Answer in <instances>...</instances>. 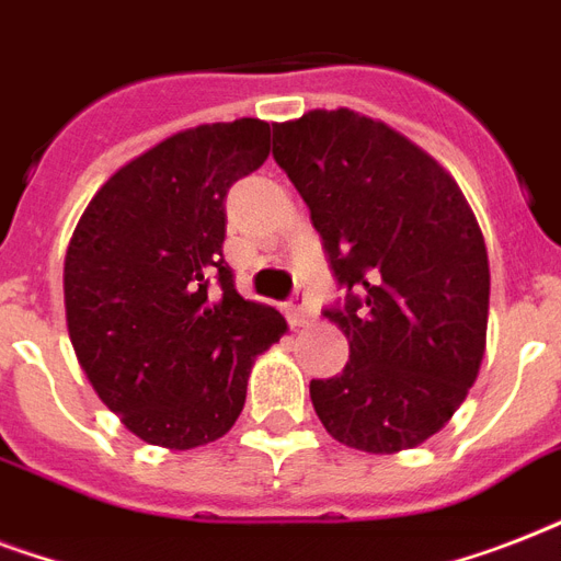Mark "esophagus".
<instances>
[{
	"label": "esophagus",
	"mask_w": 561,
	"mask_h": 561,
	"mask_svg": "<svg viewBox=\"0 0 561 561\" xmlns=\"http://www.w3.org/2000/svg\"><path fill=\"white\" fill-rule=\"evenodd\" d=\"M288 320L294 325H308L314 320V308L308 302L306 294H297V297L288 302Z\"/></svg>",
	"instance_id": "obj_1"
}]
</instances>
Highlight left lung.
Segmentation results:
<instances>
[{"instance_id":"8db88e82","label":"left lung","mask_w":561,"mask_h":561,"mask_svg":"<svg viewBox=\"0 0 561 561\" xmlns=\"http://www.w3.org/2000/svg\"><path fill=\"white\" fill-rule=\"evenodd\" d=\"M273 160L311 209L346 302L341 375L311 381L337 443L369 454L443 431L478 381L489 323V255L457 180L408 136L355 110L273 125Z\"/></svg>"}]
</instances>
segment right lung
<instances>
[{
  "instance_id": "1",
  "label": "right lung",
  "mask_w": 561,
  "mask_h": 561,
  "mask_svg": "<svg viewBox=\"0 0 561 561\" xmlns=\"http://www.w3.org/2000/svg\"><path fill=\"white\" fill-rule=\"evenodd\" d=\"M271 153L262 118L162 139L95 192L64 262L69 341L92 390L151 445L188 451L236 425L255 358L288 332L224 262V197Z\"/></svg>"
}]
</instances>
